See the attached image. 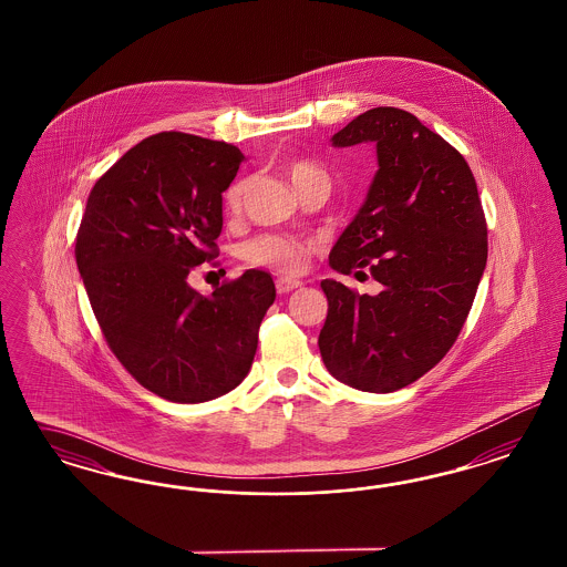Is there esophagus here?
Returning <instances> with one entry per match:
<instances>
[{
  "instance_id": "obj_1",
  "label": "esophagus",
  "mask_w": 567,
  "mask_h": 567,
  "mask_svg": "<svg viewBox=\"0 0 567 567\" xmlns=\"http://www.w3.org/2000/svg\"><path fill=\"white\" fill-rule=\"evenodd\" d=\"M299 287H303L301 280H295V278H276V291L280 292V295H287V292L295 291V289H299Z\"/></svg>"
}]
</instances>
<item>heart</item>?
Masks as SVG:
<instances>
[{"mask_svg": "<svg viewBox=\"0 0 567 567\" xmlns=\"http://www.w3.org/2000/svg\"><path fill=\"white\" fill-rule=\"evenodd\" d=\"M289 174H291L292 185L297 189L309 185V183H316V181L330 183L327 171L308 159L292 162ZM247 189H249L247 181H237L230 189L226 190V209L228 212H233V214L239 212ZM309 256H311L309 240L295 239V237L276 235V233L259 235L256 239L247 240L243 245V259L249 266L270 268L280 275H301L308 268Z\"/></svg>", "mask_w": 567, "mask_h": 567, "instance_id": "heart-1", "label": "heart"}]
</instances>
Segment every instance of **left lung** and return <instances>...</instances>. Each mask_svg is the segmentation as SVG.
Returning a JSON list of instances; mask_svg holds the SVG:
<instances>
[{"mask_svg": "<svg viewBox=\"0 0 567 567\" xmlns=\"http://www.w3.org/2000/svg\"><path fill=\"white\" fill-rule=\"evenodd\" d=\"M377 143L378 172L353 223L330 251L341 275L382 285L360 295L322 280L328 316L318 347L328 372L368 393L424 377L457 341L478 291L486 218L464 155L399 107L349 122L334 147Z\"/></svg>", "mask_w": 567, "mask_h": 567, "instance_id": "1", "label": "left lung"}]
</instances>
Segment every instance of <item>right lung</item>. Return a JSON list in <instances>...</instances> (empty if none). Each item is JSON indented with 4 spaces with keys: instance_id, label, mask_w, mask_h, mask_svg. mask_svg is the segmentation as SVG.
I'll return each instance as SVG.
<instances>
[{
    "instance_id": "right-lung-1",
    "label": "right lung",
    "mask_w": 567,
    "mask_h": 567,
    "mask_svg": "<svg viewBox=\"0 0 567 567\" xmlns=\"http://www.w3.org/2000/svg\"><path fill=\"white\" fill-rule=\"evenodd\" d=\"M243 154L187 133L143 138L89 193L76 266L105 343L141 386L204 403L239 386L275 303V280L247 270L204 297L195 266L218 258L223 193Z\"/></svg>"
}]
</instances>
